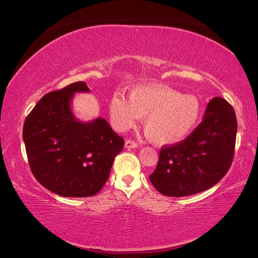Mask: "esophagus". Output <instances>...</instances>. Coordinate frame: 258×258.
Masks as SVG:
<instances>
[{"label":"esophagus","instance_id":"1","mask_svg":"<svg viewBox=\"0 0 258 258\" xmlns=\"http://www.w3.org/2000/svg\"><path fill=\"white\" fill-rule=\"evenodd\" d=\"M125 148L126 149H135V148H138V143L132 141V140H126Z\"/></svg>","mask_w":258,"mask_h":258}]
</instances>
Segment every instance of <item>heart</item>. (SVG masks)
<instances>
[{
	"mask_svg": "<svg viewBox=\"0 0 258 258\" xmlns=\"http://www.w3.org/2000/svg\"><path fill=\"white\" fill-rule=\"evenodd\" d=\"M200 110L199 100L194 95L161 84L134 86L127 100L116 94L109 102L113 127L126 131L143 117L146 134L158 146L182 142L197 125Z\"/></svg>",
	"mask_w": 258,
	"mask_h": 258,
	"instance_id": "b5f03b06",
	"label": "heart"
}]
</instances>
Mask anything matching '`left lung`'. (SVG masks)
I'll return each instance as SVG.
<instances>
[{
	"label": "left lung",
	"instance_id": "left-lung-1",
	"mask_svg": "<svg viewBox=\"0 0 258 258\" xmlns=\"http://www.w3.org/2000/svg\"><path fill=\"white\" fill-rule=\"evenodd\" d=\"M237 127L232 106L224 99L213 98L202 123L189 137L161 148L158 164L149 176L152 185L169 197L211 189L232 164Z\"/></svg>",
	"mask_w": 258,
	"mask_h": 258
}]
</instances>
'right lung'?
<instances>
[{"label":"right lung","instance_id":"add662e5","mask_svg":"<svg viewBox=\"0 0 258 258\" xmlns=\"http://www.w3.org/2000/svg\"><path fill=\"white\" fill-rule=\"evenodd\" d=\"M82 92H90L84 82L45 94L24 124L30 171L43 186L62 197L97 195L124 147V140L104 118H76L72 101Z\"/></svg>","mask_w":258,"mask_h":258}]
</instances>
